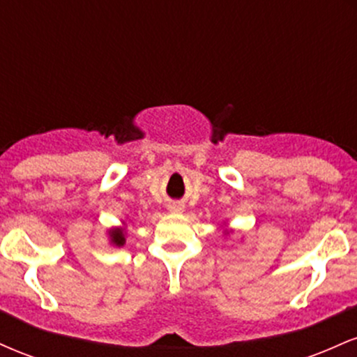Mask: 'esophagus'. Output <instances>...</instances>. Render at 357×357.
Masks as SVG:
<instances>
[{"label": "esophagus", "instance_id": "1", "mask_svg": "<svg viewBox=\"0 0 357 357\" xmlns=\"http://www.w3.org/2000/svg\"><path fill=\"white\" fill-rule=\"evenodd\" d=\"M171 208V211H176V213H178V211H181L183 210V208L181 206H179V204H173V206H169Z\"/></svg>", "mask_w": 357, "mask_h": 357}]
</instances>
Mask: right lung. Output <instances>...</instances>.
<instances>
[{"instance_id": "1", "label": "right lung", "mask_w": 357, "mask_h": 357, "mask_svg": "<svg viewBox=\"0 0 357 357\" xmlns=\"http://www.w3.org/2000/svg\"><path fill=\"white\" fill-rule=\"evenodd\" d=\"M112 240H114V243H116V245H124V241H126L124 233H122L121 230L112 231Z\"/></svg>"}]
</instances>
